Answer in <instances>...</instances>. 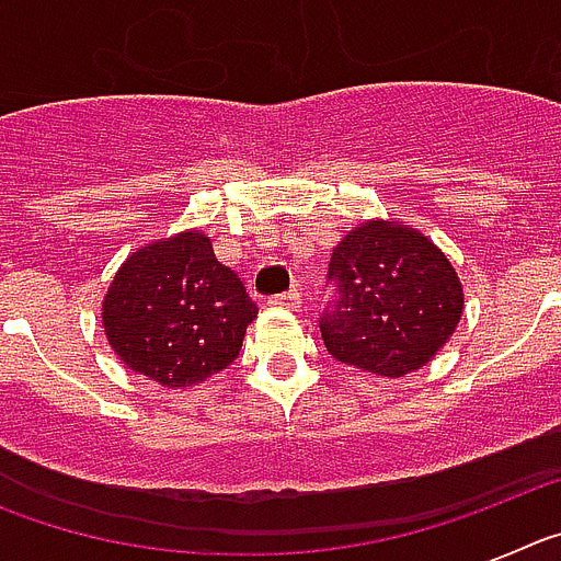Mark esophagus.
Here are the masks:
<instances>
[{"mask_svg": "<svg viewBox=\"0 0 561 561\" xmlns=\"http://www.w3.org/2000/svg\"><path fill=\"white\" fill-rule=\"evenodd\" d=\"M270 306H275V309H289V311H297V309H300V291L291 289V291H284V295L270 297Z\"/></svg>", "mask_w": 561, "mask_h": 561, "instance_id": "esophagus-1", "label": "esophagus"}]
</instances>
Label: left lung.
<instances>
[{
	"mask_svg": "<svg viewBox=\"0 0 561 561\" xmlns=\"http://www.w3.org/2000/svg\"><path fill=\"white\" fill-rule=\"evenodd\" d=\"M336 300L320 320L336 362L401 379L424 368L455 334L463 286L427 236L404 221L368 219L334 247Z\"/></svg>",
	"mask_w": 561,
	"mask_h": 561,
	"instance_id": "obj_1",
	"label": "left lung"
}]
</instances>
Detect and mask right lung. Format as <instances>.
I'll return each mask as SVG.
<instances>
[{
    "instance_id": "right-lung-1",
    "label": "right lung",
    "mask_w": 561,
    "mask_h": 561,
    "mask_svg": "<svg viewBox=\"0 0 561 561\" xmlns=\"http://www.w3.org/2000/svg\"><path fill=\"white\" fill-rule=\"evenodd\" d=\"M257 309L210 238L182 230L126 257L103 297V331L134 374L168 390L202 385L241 351Z\"/></svg>"
}]
</instances>
